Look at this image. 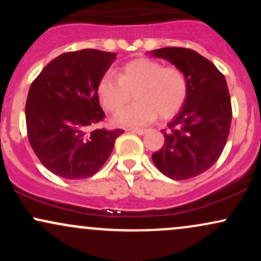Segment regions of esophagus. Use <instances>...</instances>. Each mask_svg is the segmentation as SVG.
Instances as JSON below:
<instances>
[{
	"instance_id": "1",
	"label": "esophagus",
	"mask_w": 261,
	"mask_h": 261,
	"mask_svg": "<svg viewBox=\"0 0 261 261\" xmlns=\"http://www.w3.org/2000/svg\"><path fill=\"white\" fill-rule=\"evenodd\" d=\"M130 131L137 135H145L147 133V130H145V128H130Z\"/></svg>"
}]
</instances>
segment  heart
<instances>
[{"instance_id":"1","label":"heart","mask_w":261,"mask_h":261,"mask_svg":"<svg viewBox=\"0 0 261 261\" xmlns=\"http://www.w3.org/2000/svg\"><path fill=\"white\" fill-rule=\"evenodd\" d=\"M187 74L176 66H164L152 59L141 58L121 67L119 77L108 72L98 83V95L108 112L118 113L134 96L138 101L116 115V124L145 126L174 116L188 98Z\"/></svg>"}]
</instances>
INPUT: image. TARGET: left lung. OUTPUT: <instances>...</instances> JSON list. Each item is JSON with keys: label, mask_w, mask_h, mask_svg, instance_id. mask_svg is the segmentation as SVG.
I'll list each match as a JSON object with an SVG mask.
<instances>
[{"label": "left lung", "mask_w": 261, "mask_h": 261, "mask_svg": "<svg viewBox=\"0 0 261 261\" xmlns=\"http://www.w3.org/2000/svg\"><path fill=\"white\" fill-rule=\"evenodd\" d=\"M152 56L168 60L187 74L188 98L168 124L164 145L152 154L168 178H194L216 163L228 139L232 106L226 79L210 60L187 47H163Z\"/></svg>", "instance_id": "8db88e82"}]
</instances>
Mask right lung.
<instances>
[{
	"label": "right lung",
	"instance_id": "obj_1",
	"mask_svg": "<svg viewBox=\"0 0 261 261\" xmlns=\"http://www.w3.org/2000/svg\"><path fill=\"white\" fill-rule=\"evenodd\" d=\"M115 56L94 49L65 53L33 81L25 103L27 133L39 161L54 174L66 179L94 175L124 133L86 131L106 118L98 83Z\"/></svg>",
	"mask_w": 261,
	"mask_h": 261
}]
</instances>
